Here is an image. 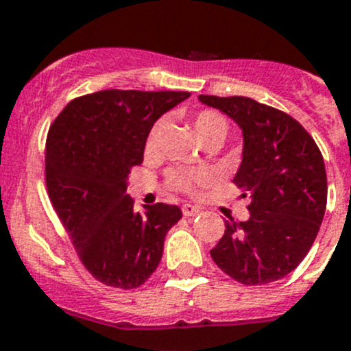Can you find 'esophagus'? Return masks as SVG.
Wrapping results in <instances>:
<instances>
[{
  "mask_svg": "<svg viewBox=\"0 0 351 351\" xmlns=\"http://www.w3.org/2000/svg\"><path fill=\"white\" fill-rule=\"evenodd\" d=\"M183 211V216H186V218H192V216H197L199 213H201V209L197 208V206H192V204H185L182 208Z\"/></svg>",
  "mask_w": 351,
  "mask_h": 351,
  "instance_id": "esophagus-1",
  "label": "esophagus"
}]
</instances>
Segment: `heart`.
I'll return each mask as SVG.
<instances>
[{
	"label": "heart",
	"instance_id": "obj_1",
	"mask_svg": "<svg viewBox=\"0 0 351 351\" xmlns=\"http://www.w3.org/2000/svg\"><path fill=\"white\" fill-rule=\"evenodd\" d=\"M192 126H194V133L199 142L208 138H216L221 142L227 136L228 121L223 114L216 112V110H201L192 119ZM160 128H162V121H157L152 126V130L149 131V135H147L145 140L147 152H154L156 150ZM208 180V171H173L169 175V183L175 189H180V191L185 192H194L197 186L204 185Z\"/></svg>",
	"mask_w": 351,
	"mask_h": 351
}]
</instances>
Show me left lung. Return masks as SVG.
<instances>
[{
    "mask_svg": "<svg viewBox=\"0 0 351 351\" xmlns=\"http://www.w3.org/2000/svg\"><path fill=\"white\" fill-rule=\"evenodd\" d=\"M204 106L242 131V160L234 183L250 197V218L225 221L211 250L221 270L245 286L286 277L312 247L327 204L324 157L304 128L282 110L247 97L199 95Z\"/></svg>",
    "mask_w": 351,
    "mask_h": 351,
    "instance_id": "8db88e82",
    "label": "left lung"
}]
</instances>
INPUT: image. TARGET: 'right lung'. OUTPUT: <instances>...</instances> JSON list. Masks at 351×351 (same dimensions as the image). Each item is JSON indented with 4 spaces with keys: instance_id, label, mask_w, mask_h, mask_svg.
Returning <instances> with one entry per match:
<instances>
[{
    "instance_id": "obj_1",
    "label": "right lung",
    "mask_w": 351,
    "mask_h": 351,
    "mask_svg": "<svg viewBox=\"0 0 351 351\" xmlns=\"http://www.w3.org/2000/svg\"><path fill=\"white\" fill-rule=\"evenodd\" d=\"M186 91L104 90L74 98L50 126L47 186L80 260L101 284L140 287L159 265L178 206H143L128 194L130 171L143 162L149 131Z\"/></svg>"
}]
</instances>
